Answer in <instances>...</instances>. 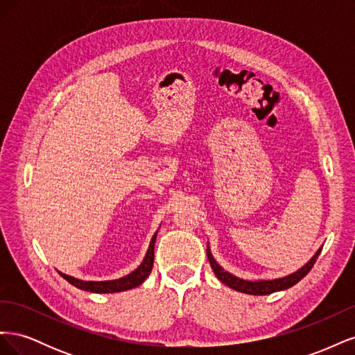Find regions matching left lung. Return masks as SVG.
<instances>
[{
  "label": "left lung",
  "mask_w": 355,
  "mask_h": 355,
  "mask_svg": "<svg viewBox=\"0 0 355 355\" xmlns=\"http://www.w3.org/2000/svg\"><path fill=\"white\" fill-rule=\"evenodd\" d=\"M321 253V247L317 250V253L311 257V259L302 266L299 268L297 271L288 274L286 277L282 278H274V280H256V282H249V280H243V278H239L232 275L231 272L225 271L223 268L214 261V257L210 252V247L207 244V257H209V262L213 268L214 275H216L219 280L234 290H237V292L241 293H247V295H271L274 292H280V290H286L288 287L295 286L296 283H299L302 278L311 271V268L314 266L315 261L318 254Z\"/></svg>",
  "instance_id": "obj_1"
}]
</instances>
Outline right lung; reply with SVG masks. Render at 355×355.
<instances>
[{
	"mask_svg": "<svg viewBox=\"0 0 355 355\" xmlns=\"http://www.w3.org/2000/svg\"><path fill=\"white\" fill-rule=\"evenodd\" d=\"M157 234H158V231L153 235V240H151V243H149L148 252L144 257L142 263L139 265L133 272H130L125 277L116 278V280H106V282H84V280H78V278H73L67 274H62V272H59V274L72 286L78 287L81 290H85V292H92V293H116V292H124V290L135 288L137 286H141L146 280V277L153 271L154 245H155Z\"/></svg>",
	"mask_w": 355,
	"mask_h": 355,
	"instance_id": "obj_1",
	"label": "right lung"
}]
</instances>
